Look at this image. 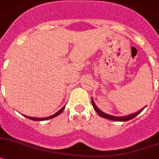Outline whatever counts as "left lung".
Returning a JSON list of instances; mask_svg holds the SVG:
<instances>
[{
	"instance_id": "obj_1",
	"label": "left lung",
	"mask_w": 159,
	"mask_h": 159,
	"mask_svg": "<svg viewBox=\"0 0 159 159\" xmlns=\"http://www.w3.org/2000/svg\"><path fill=\"white\" fill-rule=\"evenodd\" d=\"M92 105H93V109H94V110L96 111L98 114L99 116H101L102 118H106V119H110V120H113V121H129V120H131L133 119L134 118H135L136 116L138 115V114H140L142 111L143 110V109H141L140 110H139L138 112L136 113H134V114H129V115H126V116H123V117H116V116H112V115H110V114H106V113L102 112V110H99L98 108V106L95 105L94 102H93V98H92Z\"/></svg>"
}]
</instances>
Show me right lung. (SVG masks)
<instances>
[{"label": "right lung", "mask_w": 159, "mask_h": 159, "mask_svg": "<svg viewBox=\"0 0 159 159\" xmlns=\"http://www.w3.org/2000/svg\"><path fill=\"white\" fill-rule=\"evenodd\" d=\"M65 107H66V106H63L62 108L60 110H58V111H57L56 114H53V115H51V116H49V117H46V118H34V117H29V116H25V118H29V119L34 120V121H44V120L51 119V118H55V117H57V115H59V114L62 112L63 110H64Z\"/></svg>", "instance_id": "right-lung-1"}]
</instances>
